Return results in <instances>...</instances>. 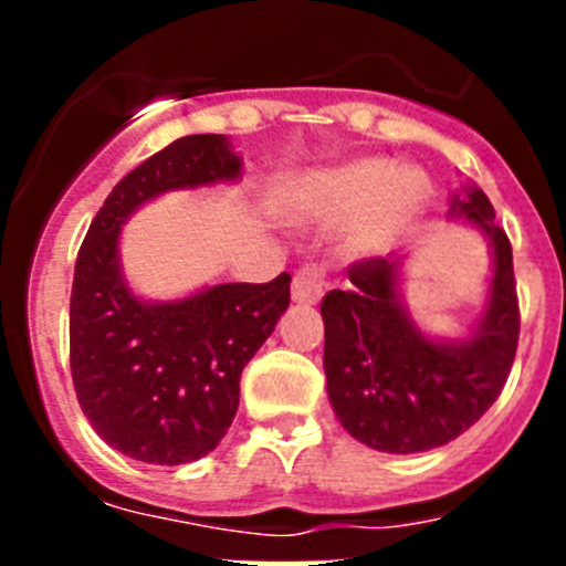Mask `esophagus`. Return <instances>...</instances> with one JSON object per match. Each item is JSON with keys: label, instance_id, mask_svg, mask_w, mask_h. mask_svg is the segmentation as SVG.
I'll return each mask as SVG.
<instances>
[{"label": "esophagus", "instance_id": "obj_1", "mask_svg": "<svg viewBox=\"0 0 566 566\" xmlns=\"http://www.w3.org/2000/svg\"><path fill=\"white\" fill-rule=\"evenodd\" d=\"M323 289H326V272L314 263H306L292 280V300L303 306H314L323 297Z\"/></svg>", "mask_w": 566, "mask_h": 566}]
</instances>
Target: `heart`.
Here are the masks:
<instances>
[{
    "label": "heart",
    "instance_id": "1",
    "mask_svg": "<svg viewBox=\"0 0 566 566\" xmlns=\"http://www.w3.org/2000/svg\"><path fill=\"white\" fill-rule=\"evenodd\" d=\"M431 201L422 169L402 167L382 155H359L334 167L289 178L280 207L297 223H343L339 252L348 258L382 254L411 232Z\"/></svg>",
    "mask_w": 566,
    "mask_h": 566
}]
</instances>
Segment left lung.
<instances>
[{
	"instance_id": "left-lung-1",
	"label": "left lung",
	"mask_w": 566,
	"mask_h": 566,
	"mask_svg": "<svg viewBox=\"0 0 566 566\" xmlns=\"http://www.w3.org/2000/svg\"><path fill=\"white\" fill-rule=\"evenodd\" d=\"M448 221L476 229L493 274L484 308L462 337L428 334L402 300V258L352 266V289L323 297L328 402L357 442L382 453L442 448L496 402L518 345L513 249L479 187L451 195Z\"/></svg>"
}]
</instances>
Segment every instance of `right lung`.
<instances>
[{
  "label": "right lung",
  "instance_id": "right-lung-1",
  "mask_svg": "<svg viewBox=\"0 0 566 566\" xmlns=\"http://www.w3.org/2000/svg\"><path fill=\"white\" fill-rule=\"evenodd\" d=\"M243 158L227 135H184L124 175L93 218L70 294V371L93 431L124 457L187 464L227 437L240 374L289 308L272 283H218L187 297L144 300L122 269V227L144 203L234 184Z\"/></svg>",
  "mask_w": 566,
  "mask_h": 566
}]
</instances>
